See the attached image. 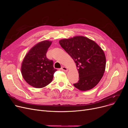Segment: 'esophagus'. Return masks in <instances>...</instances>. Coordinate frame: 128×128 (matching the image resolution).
Returning a JSON list of instances; mask_svg holds the SVG:
<instances>
[{
    "instance_id": "1",
    "label": "esophagus",
    "mask_w": 128,
    "mask_h": 128,
    "mask_svg": "<svg viewBox=\"0 0 128 128\" xmlns=\"http://www.w3.org/2000/svg\"><path fill=\"white\" fill-rule=\"evenodd\" d=\"M60 70H63L64 72H68V68H66V67H62V68H60Z\"/></svg>"
}]
</instances>
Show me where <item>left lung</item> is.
Wrapping results in <instances>:
<instances>
[{"mask_svg":"<svg viewBox=\"0 0 128 128\" xmlns=\"http://www.w3.org/2000/svg\"><path fill=\"white\" fill-rule=\"evenodd\" d=\"M59 43L74 60L79 81L74 84L81 91L92 89L102 79L105 70L106 57L101 48L93 40L78 36L60 40Z\"/></svg>","mask_w":128,"mask_h":128,"instance_id":"1","label":"left lung"}]
</instances>
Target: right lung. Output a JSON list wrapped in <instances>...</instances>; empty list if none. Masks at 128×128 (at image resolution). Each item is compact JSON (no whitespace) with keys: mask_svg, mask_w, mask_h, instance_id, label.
I'll return each instance as SVG.
<instances>
[{"mask_svg":"<svg viewBox=\"0 0 128 128\" xmlns=\"http://www.w3.org/2000/svg\"><path fill=\"white\" fill-rule=\"evenodd\" d=\"M52 42L44 40L34 46L25 56L21 65V73L26 82L36 88L49 84L56 69L52 60L47 58L46 53Z\"/></svg>","mask_w":128,"mask_h":128,"instance_id":"right-lung-1","label":"right lung"}]
</instances>
